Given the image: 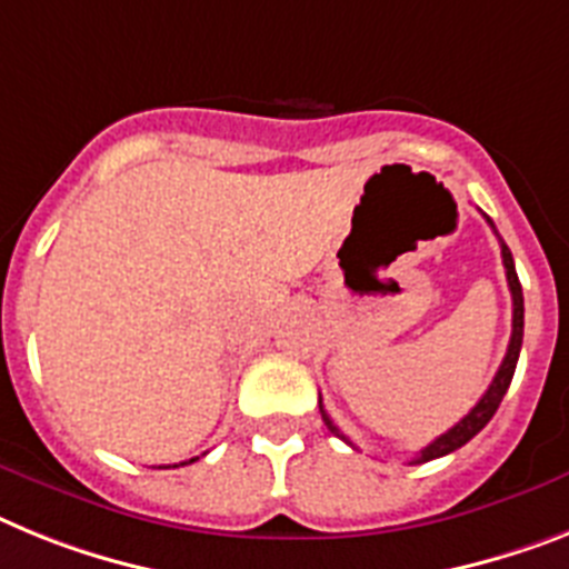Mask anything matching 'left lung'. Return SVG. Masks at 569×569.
<instances>
[{
  "label": "left lung",
  "mask_w": 569,
  "mask_h": 569,
  "mask_svg": "<svg viewBox=\"0 0 569 569\" xmlns=\"http://www.w3.org/2000/svg\"><path fill=\"white\" fill-rule=\"evenodd\" d=\"M489 227L495 230L492 221H489ZM501 256H503V270H507L509 293H512V337H509L507 357H503L501 368H498V373H495L492 386L487 388V395L480 397L478 406H475V409L469 411L463 420H460V423L451 426L446 435H440L437 440H431L426 449H420V455L415 458V463H426V460L443 458V455H449V451H455V449H460V446L469 443V440H472V437L478 435V431L483 429L489 420H492V415L498 411V406H501L503 395H507L509 382H512V373H516L518 353H521V342H523V293H521V281H518V273H516V261H512V252H509V247L503 244V241H501ZM319 411H322V420H325V426L331 429V435L342 437L345 443H351V440H348V437H345L337 426H333L331 417L325 415L322 400H319Z\"/></svg>",
  "instance_id": "left-lung-1"
}]
</instances>
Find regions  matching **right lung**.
<instances>
[{
    "label": "right lung",
    "mask_w": 569,
    "mask_h": 569,
    "mask_svg": "<svg viewBox=\"0 0 569 569\" xmlns=\"http://www.w3.org/2000/svg\"><path fill=\"white\" fill-rule=\"evenodd\" d=\"M192 460H196V458H192ZM192 460H189V463H192ZM181 466H187V463H181Z\"/></svg>",
    "instance_id": "obj_1"
}]
</instances>
